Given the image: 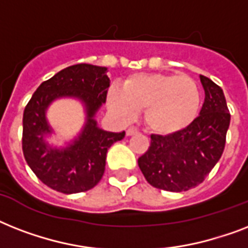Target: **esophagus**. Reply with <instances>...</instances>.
<instances>
[{
  "mask_svg": "<svg viewBox=\"0 0 248 248\" xmlns=\"http://www.w3.org/2000/svg\"><path fill=\"white\" fill-rule=\"evenodd\" d=\"M139 132V130L135 127H128L127 131H126V135L127 136H131V135H135V134H138Z\"/></svg>",
  "mask_w": 248,
  "mask_h": 248,
  "instance_id": "1",
  "label": "esophagus"
}]
</instances>
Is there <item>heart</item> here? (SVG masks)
Segmentation results:
<instances>
[{
    "mask_svg": "<svg viewBox=\"0 0 248 248\" xmlns=\"http://www.w3.org/2000/svg\"><path fill=\"white\" fill-rule=\"evenodd\" d=\"M108 107L121 120H130L143 109L144 124L159 135L184 130L196 120L201 108V91L188 76L148 73L127 78L122 89L108 91Z\"/></svg>",
    "mask_w": 248,
    "mask_h": 248,
    "instance_id": "heart-1",
    "label": "heart"
}]
</instances>
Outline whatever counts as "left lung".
<instances>
[{"instance_id":"1","label":"left lung","mask_w":248,"mask_h":248,"mask_svg":"<svg viewBox=\"0 0 248 248\" xmlns=\"http://www.w3.org/2000/svg\"><path fill=\"white\" fill-rule=\"evenodd\" d=\"M200 78L204 89L200 116L176 134L151 135V147L138 159L155 188L169 192L196 188L223 155L231 113L221 87L204 76Z\"/></svg>"}]
</instances>
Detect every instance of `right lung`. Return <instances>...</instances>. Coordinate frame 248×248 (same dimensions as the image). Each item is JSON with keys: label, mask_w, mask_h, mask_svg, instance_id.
<instances>
[{"label": "right lung", "mask_w": 248, "mask_h": 248, "mask_svg": "<svg viewBox=\"0 0 248 248\" xmlns=\"http://www.w3.org/2000/svg\"><path fill=\"white\" fill-rule=\"evenodd\" d=\"M109 78L107 68L76 64L41 83L23 114V155L44 184L56 192L72 194L93 189L104 175L107 152L124 138V131L109 132L97 127L95 113L107 100ZM78 97L85 104L83 132L64 150L51 148L43 136L51 133L46 109L58 97Z\"/></svg>", "instance_id": "add662e5"}]
</instances>
